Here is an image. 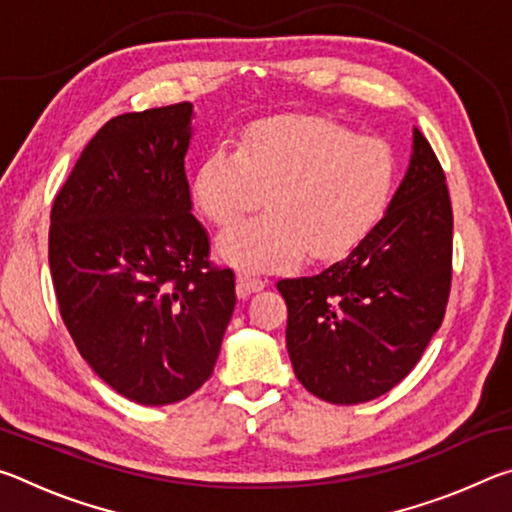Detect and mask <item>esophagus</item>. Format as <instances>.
Returning a JSON list of instances; mask_svg holds the SVG:
<instances>
[{
    "label": "esophagus",
    "mask_w": 512,
    "mask_h": 512,
    "mask_svg": "<svg viewBox=\"0 0 512 512\" xmlns=\"http://www.w3.org/2000/svg\"><path fill=\"white\" fill-rule=\"evenodd\" d=\"M237 282H239V293H241V296H248V293L264 289V284H266L262 277L255 275V273H248V271H241L237 275Z\"/></svg>",
    "instance_id": "esophagus-1"
}]
</instances>
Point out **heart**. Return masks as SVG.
<instances>
[{
	"label": "heart",
	"instance_id": "b5f03b06",
	"mask_svg": "<svg viewBox=\"0 0 512 512\" xmlns=\"http://www.w3.org/2000/svg\"><path fill=\"white\" fill-rule=\"evenodd\" d=\"M397 160L379 137H354L320 117H275L248 126L237 149L221 144L194 171L192 198L207 221L228 228L219 255L241 271H275L307 250L339 259L375 228L391 205Z\"/></svg>",
	"mask_w": 512,
	"mask_h": 512
}]
</instances>
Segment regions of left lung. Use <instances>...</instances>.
<instances>
[{
  "instance_id": "left-lung-1",
  "label": "left lung",
  "mask_w": 512,
  "mask_h": 512,
  "mask_svg": "<svg viewBox=\"0 0 512 512\" xmlns=\"http://www.w3.org/2000/svg\"><path fill=\"white\" fill-rule=\"evenodd\" d=\"M452 239L445 171L415 128L409 171L384 219L341 262L277 282L293 372L311 395L359 404L409 375L443 325Z\"/></svg>"
}]
</instances>
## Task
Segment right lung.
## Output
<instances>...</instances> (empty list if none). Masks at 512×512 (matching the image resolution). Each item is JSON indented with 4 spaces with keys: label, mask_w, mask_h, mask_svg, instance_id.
<instances>
[{
    "label": "right lung",
    "mask_w": 512,
    "mask_h": 512,
    "mask_svg": "<svg viewBox=\"0 0 512 512\" xmlns=\"http://www.w3.org/2000/svg\"><path fill=\"white\" fill-rule=\"evenodd\" d=\"M192 103L112 117L51 207L60 318L90 368L128 400L162 406L210 379L235 311V273L210 259L185 155Z\"/></svg>",
    "instance_id": "obj_1"
}]
</instances>
